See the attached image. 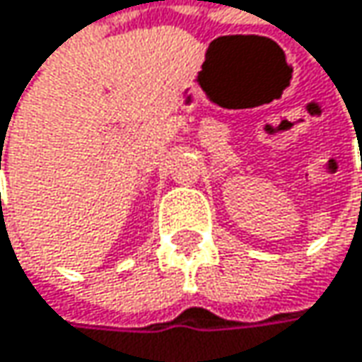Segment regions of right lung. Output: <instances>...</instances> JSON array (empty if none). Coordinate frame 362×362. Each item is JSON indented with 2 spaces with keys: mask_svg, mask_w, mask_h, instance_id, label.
<instances>
[{
  "mask_svg": "<svg viewBox=\"0 0 362 362\" xmlns=\"http://www.w3.org/2000/svg\"><path fill=\"white\" fill-rule=\"evenodd\" d=\"M0 168H1V165H0Z\"/></svg>",
  "mask_w": 362,
  "mask_h": 362,
  "instance_id": "obj_1",
  "label": "right lung"
}]
</instances>
